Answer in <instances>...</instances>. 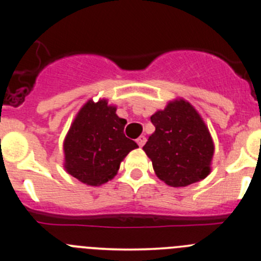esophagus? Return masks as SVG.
I'll return each mask as SVG.
<instances>
[{"mask_svg": "<svg viewBox=\"0 0 261 261\" xmlns=\"http://www.w3.org/2000/svg\"><path fill=\"white\" fill-rule=\"evenodd\" d=\"M136 143H138V145L140 146V147L144 146V144L146 143V138H145V136H140V138H139L138 140H136Z\"/></svg>", "mask_w": 261, "mask_h": 261, "instance_id": "34e87169", "label": "esophagus"}]
</instances>
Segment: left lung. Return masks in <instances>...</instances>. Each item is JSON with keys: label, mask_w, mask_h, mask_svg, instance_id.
<instances>
[{"label": "left lung", "mask_w": 261, "mask_h": 261, "mask_svg": "<svg viewBox=\"0 0 261 261\" xmlns=\"http://www.w3.org/2000/svg\"><path fill=\"white\" fill-rule=\"evenodd\" d=\"M155 131L143 150L160 180L187 187L211 173L215 144L196 109L183 98L169 101L150 117Z\"/></svg>", "instance_id": "8db88e82"}]
</instances>
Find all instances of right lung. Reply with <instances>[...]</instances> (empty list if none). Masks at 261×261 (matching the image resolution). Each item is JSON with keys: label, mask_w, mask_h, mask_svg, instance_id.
Wrapping results in <instances>:
<instances>
[{"label": "right lung", "mask_w": 261, "mask_h": 261, "mask_svg": "<svg viewBox=\"0 0 261 261\" xmlns=\"http://www.w3.org/2000/svg\"><path fill=\"white\" fill-rule=\"evenodd\" d=\"M109 99H88L75 115L64 141V169L82 183L98 187L114 179L120 164L138 144L123 134L125 118Z\"/></svg>", "instance_id": "1"}]
</instances>
